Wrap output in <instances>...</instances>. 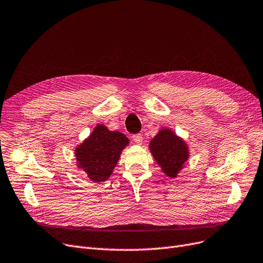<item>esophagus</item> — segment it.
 Returning <instances> with one entry per match:
<instances>
[{"label":"esophagus","mask_w":263,"mask_h":263,"mask_svg":"<svg viewBox=\"0 0 263 263\" xmlns=\"http://www.w3.org/2000/svg\"><path fill=\"white\" fill-rule=\"evenodd\" d=\"M132 140L137 143V144H141L142 142H143V137H142V134H140V133H138V134H133L132 135Z\"/></svg>","instance_id":"34e87169"}]
</instances>
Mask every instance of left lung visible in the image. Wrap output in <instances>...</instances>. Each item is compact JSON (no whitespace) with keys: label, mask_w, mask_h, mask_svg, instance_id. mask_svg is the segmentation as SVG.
<instances>
[{"label":"left lung","mask_w":263,"mask_h":263,"mask_svg":"<svg viewBox=\"0 0 263 263\" xmlns=\"http://www.w3.org/2000/svg\"><path fill=\"white\" fill-rule=\"evenodd\" d=\"M154 158L162 171L170 178H176L189 158L186 144L171 130H161L149 144Z\"/></svg>","instance_id":"left-lung-1"}]
</instances>
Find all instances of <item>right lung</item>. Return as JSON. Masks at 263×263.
I'll list each match as a JSON object with an SVG mask.
<instances>
[{"label":"right lung","instance_id":"1","mask_svg":"<svg viewBox=\"0 0 263 263\" xmlns=\"http://www.w3.org/2000/svg\"><path fill=\"white\" fill-rule=\"evenodd\" d=\"M129 144L124 134L109 131L99 124L89 139L76 148L78 167L92 181L104 182L110 177L125 145Z\"/></svg>","mask_w":263,"mask_h":263}]
</instances>
